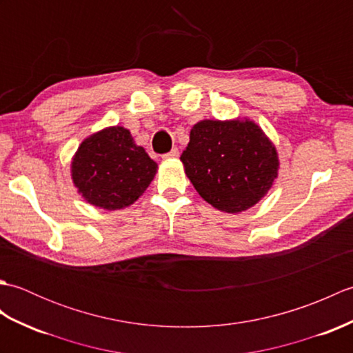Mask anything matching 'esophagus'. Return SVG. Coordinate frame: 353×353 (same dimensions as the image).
Instances as JSON below:
<instances>
[{
    "label": "esophagus",
    "instance_id": "obj_1",
    "mask_svg": "<svg viewBox=\"0 0 353 353\" xmlns=\"http://www.w3.org/2000/svg\"><path fill=\"white\" fill-rule=\"evenodd\" d=\"M163 159H176V157H179V148H172V150H170L168 153H165L163 156Z\"/></svg>",
    "mask_w": 353,
    "mask_h": 353
}]
</instances>
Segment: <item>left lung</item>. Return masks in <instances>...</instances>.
Masks as SVG:
<instances>
[{
  "instance_id": "8db88e82",
  "label": "left lung",
  "mask_w": 353,
  "mask_h": 353,
  "mask_svg": "<svg viewBox=\"0 0 353 353\" xmlns=\"http://www.w3.org/2000/svg\"><path fill=\"white\" fill-rule=\"evenodd\" d=\"M181 161L197 192L220 211H245L272 188L276 148L252 121H211L192 127Z\"/></svg>"
}]
</instances>
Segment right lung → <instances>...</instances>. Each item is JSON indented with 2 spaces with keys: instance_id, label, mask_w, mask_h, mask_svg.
Masks as SVG:
<instances>
[{
  "instance_id": "obj_1",
  "label": "right lung",
  "mask_w": 353,
  "mask_h": 353,
  "mask_svg": "<svg viewBox=\"0 0 353 353\" xmlns=\"http://www.w3.org/2000/svg\"><path fill=\"white\" fill-rule=\"evenodd\" d=\"M157 163L124 127H109L81 142L72 181L86 201L108 211L132 205L147 190Z\"/></svg>"
}]
</instances>
